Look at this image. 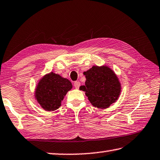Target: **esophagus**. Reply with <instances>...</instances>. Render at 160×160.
<instances>
[{
  "label": "esophagus",
  "instance_id": "esophagus-1",
  "mask_svg": "<svg viewBox=\"0 0 160 160\" xmlns=\"http://www.w3.org/2000/svg\"><path fill=\"white\" fill-rule=\"evenodd\" d=\"M80 85H81V83L79 81H75V82L74 83V86L75 87V88H77V89L79 88L80 87Z\"/></svg>",
  "mask_w": 160,
  "mask_h": 160
}]
</instances>
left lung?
Returning <instances> with one entry per match:
<instances>
[{"mask_svg": "<svg viewBox=\"0 0 160 160\" xmlns=\"http://www.w3.org/2000/svg\"><path fill=\"white\" fill-rule=\"evenodd\" d=\"M85 86H80L81 90L95 107L107 108L118 98L121 86L116 74L107 66H93L84 72Z\"/></svg>", "mask_w": 160, "mask_h": 160, "instance_id": "8db88e82", "label": "left lung"}]
</instances>
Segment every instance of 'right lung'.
<instances>
[{
	"instance_id": "1",
	"label": "right lung",
	"mask_w": 160,
	"mask_h": 160,
	"mask_svg": "<svg viewBox=\"0 0 160 160\" xmlns=\"http://www.w3.org/2000/svg\"><path fill=\"white\" fill-rule=\"evenodd\" d=\"M72 88V83L68 79L51 72L44 76L38 83L35 98L44 110L53 111L61 107V101Z\"/></svg>"
}]
</instances>
